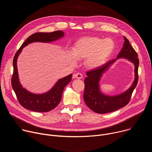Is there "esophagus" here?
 <instances>
[{"label": "esophagus", "instance_id": "esophagus-1", "mask_svg": "<svg viewBox=\"0 0 152 152\" xmlns=\"http://www.w3.org/2000/svg\"><path fill=\"white\" fill-rule=\"evenodd\" d=\"M73 78H76V79H82L83 77V75L82 74H81L80 73H76L75 74L73 75Z\"/></svg>", "mask_w": 152, "mask_h": 152}]
</instances>
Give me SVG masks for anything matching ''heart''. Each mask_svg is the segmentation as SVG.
Instances as JSON below:
<instances>
[{"label": "heart", "instance_id": "heart-1", "mask_svg": "<svg viewBox=\"0 0 152 152\" xmlns=\"http://www.w3.org/2000/svg\"><path fill=\"white\" fill-rule=\"evenodd\" d=\"M115 43L111 38H102L96 37H86L77 41L69 52V59L75 62L76 59L86 58V66L90 69L101 66L110 56L114 49Z\"/></svg>", "mask_w": 152, "mask_h": 152}]
</instances>
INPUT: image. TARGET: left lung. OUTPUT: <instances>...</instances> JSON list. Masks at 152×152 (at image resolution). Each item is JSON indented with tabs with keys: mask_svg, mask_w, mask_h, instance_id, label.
<instances>
[{
	"mask_svg": "<svg viewBox=\"0 0 152 152\" xmlns=\"http://www.w3.org/2000/svg\"><path fill=\"white\" fill-rule=\"evenodd\" d=\"M123 47L115 59L107 61L102 66L86 72L85 77L83 99L90 109L99 114L111 113L125 106L129 102L132 94L135 88L138 80L139 59L138 54L131 46L129 41L124 37ZM123 57L134 64L135 80L133 85L127 91L119 95L109 96L103 95L99 89V81L102 73L117 58Z\"/></svg>",
	"mask_w": 152,
	"mask_h": 152,
	"instance_id": "left-lung-1",
	"label": "left lung"
}]
</instances>
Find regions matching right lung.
I'll list each match as a JSON object with an SVG mask.
<instances>
[{
	"label": "right lung",
	"mask_w": 152,
	"mask_h": 152,
	"mask_svg": "<svg viewBox=\"0 0 152 152\" xmlns=\"http://www.w3.org/2000/svg\"><path fill=\"white\" fill-rule=\"evenodd\" d=\"M64 35L62 31H57L50 33L37 32L29 36L17 50L13 59V74L11 78L12 87L16 94L20 104L26 110L35 112L45 113L52 110L59 103L64 88L72 80L70 74L58 80L53 87L48 92L37 94H33L25 88L20 83L18 79L17 60L22 49L34 42H49L57 40Z\"/></svg>",
	"instance_id": "obj_1"
}]
</instances>
